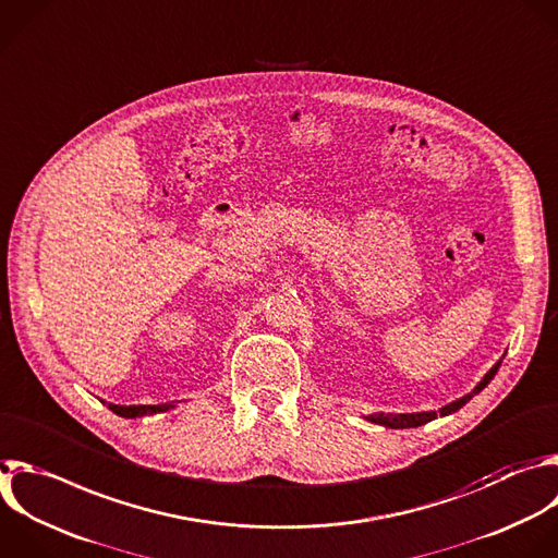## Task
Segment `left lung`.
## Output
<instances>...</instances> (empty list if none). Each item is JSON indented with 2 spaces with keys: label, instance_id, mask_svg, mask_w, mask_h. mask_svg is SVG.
<instances>
[{
  "label": "left lung",
  "instance_id": "8db88e82",
  "mask_svg": "<svg viewBox=\"0 0 558 558\" xmlns=\"http://www.w3.org/2000/svg\"><path fill=\"white\" fill-rule=\"evenodd\" d=\"M499 365H501V359L488 369V373L484 375V379L473 388V392H469L466 397H462V399H458V401H453V403H449V405H445L442 410H438V412H416V414H386V412H379V414H373V416H365L369 423H377V425H384V427H392V429H405V427H421V425H425V423H429V421H434V418H438V416H449V414H453V412H458L462 405H466L475 395H480L490 381H493V377L497 375V369H499Z\"/></svg>",
  "mask_w": 558,
  "mask_h": 558
}]
</instances>
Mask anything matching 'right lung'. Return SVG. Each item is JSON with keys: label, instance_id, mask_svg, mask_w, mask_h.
Returning <instances> with one entry per match:
<instances>
[{"label": "right lung", "instance_id": "right-lung-1", "mask_svg": "<svg viewBox=\"0 0 558 558\" xmlns=\"http://www.w3.org/2000/svg\"><path fill=\"white\" fill-rule=\"evenodd\" d=\"M105 403V401H102ZM109 410L118 416H124V418H137V416H146V414H159V412H166L170 410L172 405L168 403H161V405H113V403H107Z\"/></svg>", "mask_w": 558, "mask_h": 558}]
</instances>
